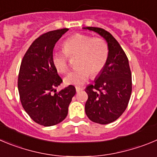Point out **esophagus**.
<instances>
[{
  "label": "esophagus",
  "mask_w": 157,
  "mask_h": 157,
  "mask_svg": "<svg viewBox=\"0 0 157 157\" xmlns=\"http://www.w3.org/2000/svg\"><path fill=\"white\" fill-rule=\"evenodd\" d=\"M75 90H76V92H77V93H79V92L82 91V90L83 89L81 88V87H78V86H76Z\"/></svg>",
  "instance_id": "esophagus-1"
}]
</instances>
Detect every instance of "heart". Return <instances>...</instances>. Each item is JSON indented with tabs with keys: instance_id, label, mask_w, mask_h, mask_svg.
Here are the masks:
<instances>
[{
	"instance_id": "obj_1",
	"label": "heart",
	"mask_w": 157,
	"mask_h": 157,
	"mask_svg": "<svg viewBox=\"0 0 157 157\" xmlns=\"http://www.w3.org/2000/svg\"><path fill=\"white\" fill-rule=\"evenodd\" d=\"M64 51H55L52 55V62L57 72L65 74L68 71V56L77 57V68L64 78L67 85L81 86L92 76L103 71L109 54L107 44L101 38H93L88 35L77 33L64 40Z\"/></svg>"
}]
</instances>
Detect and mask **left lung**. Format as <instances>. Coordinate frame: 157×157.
<instances>
[{"instance_id":"1","label":"left lung","mask_w":157,"mask_h":157,"mask_svg":"<svg viewBox=\"0 0 157 157\" xmlns=\"http://www.w3.org/2000/svg\"><path fill=\"white\" fill-rule=\"evenodd\" d=\"M103 37L109 49L106 65L94 84L86 89L88 100L85 111L92 121L107 124L117 120L127 108L132 93V73L128 59L114 37L96 27H84Z\"/></svg>"}]
</instances>
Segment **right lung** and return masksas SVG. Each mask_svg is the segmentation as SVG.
I'll return each mask as SVG.
<instances>
[{
	"mask_svg": "<svg viewBox=\"0 0 157 157\" xmlns=\"http://www.w3.org/2000/svg\"><path fill=\"white\" fill-rule=\"evenodd\" d=\"M67 30L50 31L38 37L28 49L20 66L18 89L21 105L34 121L45 127L65 119L76 93L74 86H69L52 94L62 82L53 64V50Z\"/></svg>",
	"mask_w": 157,
	"mask_h": 157,
	"instance_id": "1",
	"label": "right lung"
}]
</instances>
